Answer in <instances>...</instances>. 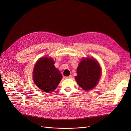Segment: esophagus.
I'll return each mask as SVG.
<instances>
[{"mask_svg":"<svg viewBox=\"0 0 131 131\" xmlns=\"http://www.w3.org/2000/svg\"><path fill=\"white\" fill-rule=\"evenodd\" d=\"M72 77V75H70L69 76L66 77V78H67V79H71Z\"/></svg>","mask_w":131,"mask_h":131,"instance_id":"obj_1","label":"esophagus"}]
</instances>
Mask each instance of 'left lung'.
Listing matches in <instances>:
<instances>
[{
    "mask_svg": "<svg viewBox=\"0 0 131 131\" xmlns=\"http://www.w3.org/2000/svg\"><path fill=\"white\" fill-rule=\"evenodd\" d=\"M75 79L83 90L90 91L96 86L101 76V68L95 59L83 58L77 69Z\"/></svg>",
    "mask_w": 131,
    "mask_h": 131,
    "instance_id": "left-lung-1",
    "label": "left lung"
}]
</instances>
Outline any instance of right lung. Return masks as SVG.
<instances>
[{"label": "right lung", "instance_id": "1", "mask_svg": "<svg viewBox=\"0 0 131 131\" xmlns=\"http://www.w3.org/2000/svg\"><path fill=\"white\" fill-rule=\"evenodd\" d=\"M51 58L42 57L36 62L33 70V80L39 89L50 93L57 88L62 79L60 71Z\"/></svg>", "mask_w": 131, "mask_h": 131}]
</instances>
